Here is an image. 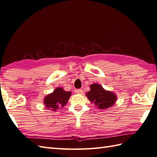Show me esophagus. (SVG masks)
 Segmentation results:
<instances>
[{"label": "esophagus", "instance_id": "34e87169", "mask_svg": "<svg viewBox=\"0 0 157 157\" xmlns=\"http://www.w3.org/2000/svg\"><path fill=\"white\" fill-rule=\"evenodd\" d=\"M75 92L77 94H80V95H82V94H83V91L82 90H81V89H79V90H75Z\"/></svg>", "mask_w": 157, "mask_h": 157}]
</instances>
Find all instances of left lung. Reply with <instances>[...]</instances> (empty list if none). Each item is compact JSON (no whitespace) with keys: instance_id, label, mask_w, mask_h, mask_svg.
Instances as JSON below:
<instances>
[{"instance_id":"obj_1","label":"left lung","mask_w":157,"mask_h":157,"mask_svg":"<svg viewBox=\"0 0 157 157\" xmlns=\"http://www.w3.org/2000/svg\"><path fill=\"white\" fill-rule=\"evenodd\" d=\"M86 95L88 99L99 109H105L113 106L117 99V95L113 92L105 90L98 83L91 84L90 91Z\"/></svg>"}]
</instances>
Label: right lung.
Segmentation results:
<instances>
[{
    "mask_svg": "<svg viewBox=\"0 0 157 157\" xmlns=\"http://www.w3.org/2000/svg\"><path fill=\"white\" fill-rule=\"evenodd\" d=\"M71 94V91H66L62 87H57L52 93L44 98V103L47 109L56 111L60 107H63L66 105Z\"/></svg>",
    "mask_w": 157,
    "mask_h": 157,
    "instance_id": "add662e5",
    "label": "right lung"
}]
</instances>
